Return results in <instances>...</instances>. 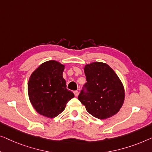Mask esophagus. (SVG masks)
<instances>
[{"label":"esophagus","mask_w":152,"mask_h":152,"mask_svg":"<svg viewBox=\"0 0 152 152\" xmlns=\"http://www.w3.org/2000/svg\"><path fill=\"white\" fill-rule=\"evenodd\" d=\"M74 95H75V96H78L79 93H78V91H74Z\"/></svg>","instance_id":"esophagus-1"}]
</instances>
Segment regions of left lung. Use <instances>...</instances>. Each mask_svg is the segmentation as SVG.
<instances>
[{
    "mask_svg": "<svg viewBox=\"0 0 152 152\" xmlns=\"http://www.w3.org/2000/svg\"><path fill=\"white\" fill-rule=\"evenodd\" d=\"M87 83L78 96L87 112L98 119L117 114L125 100V89L115 72L107 64L94 62L85 66Z\"/></svg>",
    "mask_w": 152,
    "mask_h": 152,
    "instance_id": "1",
    "label": "left lung"
}]
</instances>
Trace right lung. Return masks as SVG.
Instances as JSON below:
<instances>
[{
	"label": "right lung",
	"mask_w": 152,
	"mask_h": 152,
	"mask_svg": "<svg viewBox=\"0 0 152 152\" xmlns=\"http://www.w3.org/2000/svg\"><path fill=\"white\" fill-rule=\"evenodd\" d=\"M65 65L56 61L42 63L29 77L27 90L31 104L38 114L55 118L74 97L63 77Z\"/></svg>",
	"instance_id": "add662e5"
}]
</instances>
